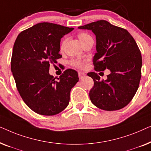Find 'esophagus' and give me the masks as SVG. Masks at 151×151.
<instances>
[{
	"instance_id": "1",
	"label": "esophagus",
	"mask_w": 151,
	"mask_h": 151,
	"mask_svg": "<svg viewBox=\"0 0 151 151\" xmlns=\"http://www.w3.org/2000/svg\"><path fill=\"white\" fill-rule=\"evenodd\" d=\"M86 76V74L83 73V72H81V71H79L78 72V76H79V78L80 79H82V78L84 77V76Z\"/></svg>"
}]
</instances>
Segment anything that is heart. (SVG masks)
<instances>
[{
  "instance_id": "obj_1",
  "label": "heart",
  "mask_w": 151,
  "mask_h": 151,
  "mask_svg": "<svg viewBox=\"0 0 151 151\" xmlns=\"http://www.w3.org/2000/svg\"><path fill=\"white\" fill-rule=\"evenodd\" d=\"M78 38H79L80 42L82 44V43L85 42V41L87 40L88 38H91V36L90 35H88V34H86V33H84V32H80L78 34ZM65 40H63L62 41L61 44H60V49H63V46H64V44H65ZM70 64L73 66L74 67H76V68H78V69H84V67H85V60L84 59H82V58H73L71 60V61H70Z\"/></svg>"
}]
</instances>
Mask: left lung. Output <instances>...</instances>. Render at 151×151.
I'll return each mask as SVG.
<instances>
[{"label":"left lung","mask_w":151,"mask_h":151,"mask_svg":"<svg viewBox=\"0 0 151 151\" xmlns=\"http://www.w3.org/2000/svg\"><path fill=\"white\" fill-rule=\"evenodd\" d=\"M78 28L91 30L96 35L95 70L111 71L104 81L96 72L87 73L94 82L89 92L91 101L104 111L124 108L133 98L141 79L142 55L135 40L127 29L104 20Z\"/></svg>","instance_id":"1"}]
</instances>
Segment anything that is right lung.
<instances>
[{
	"instance_id": "right-lung-1",
	"label": "right lung",
	"mask_w": 151,
	"mask_h": 151,
	"mask_svg": "<svg viewBox=\"0 0 151 151\" xmlns=\"http://www.w3.org/2000/svg\"><path fill=\"white\" fill-rule=\"evenodd\" d=\"M73 28L40 22L20 32L14 42L11 70L24 103L42 115L58 114L68 106L70 92L79 80L68 69L55 80L49 73L50 63L62 58L60 39Z\"/></svg>"
}]
</instances>
